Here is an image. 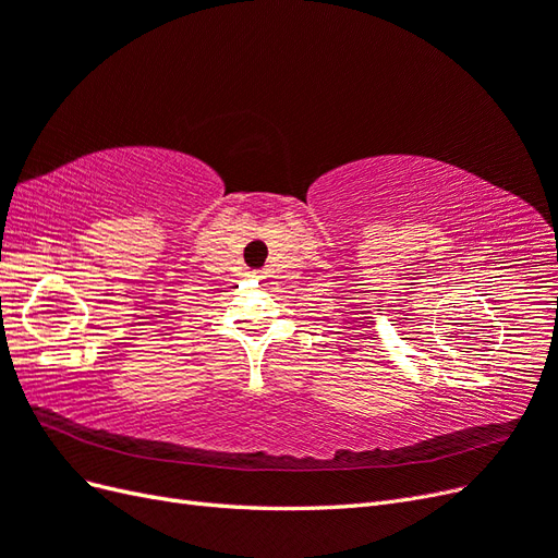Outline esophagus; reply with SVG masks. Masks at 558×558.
I'll return each mask as SVG.
<instances>
[{"label": "esophagus", "mask_w": 558, "mask_h": 558, "mask_svg": "<svg viewBox=\"0 0 558 558\" xmlns=\"http://www.w3.org/2000/svg\"><path fill=\"white\" fill-rule=\"evenodd\" d=\"M246 277H248V279H253V281H258V279H263V275H260V272H248Z\"/></svg>", "instance_id": "34e87169"}]
</instances>
